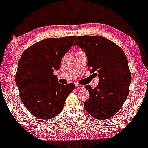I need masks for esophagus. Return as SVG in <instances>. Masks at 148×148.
Returning a JSON list of instances; mask_svg holds the SVG:
<instances>
[{"label": "esophagus", "instance_id": "34e87169", "mask_svg": "<svg viewBox=\"0 0 148 148\" xmlns=\"http://www.w3.org/2000/svg\"><path fill=\"white\" fill-rule=\"evenodd\" d=\"M75 86H76L77 88H84L83 85H81V84H76Z\"/></svg>", "mask_w": 148, "mask_h": 148}]
</instances>
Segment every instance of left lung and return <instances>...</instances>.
<instances>
[{"instance_id":"left-lung-1","label":"left lung","mask_w":148,"mask_h":148,"mask_svg":"<svg viewBox=\"0 0 148 148\" xmlns=\"http://www.w3.org/2000/svg\"><path fill=\"white\" fill-rule=\"evenodd\" d=\"M73 45L86 53L88 70L99 74L96 88L85 86L90 93L85 109L94 118L108 120L120 110L129 93L131 73L127 58L120 46L101 36H78Z\"/></svg>"}]
</instances>
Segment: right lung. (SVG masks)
I'll use <instances>...</instances> for the list:
<instances>
[{"mask_svg":"<svg viewBox=\"0 0 148 148\" xmlns=\"http://www.w3.org/2000/svg\"><path fill=\"white\" fill-rule=\"evenodd\" d=\"M76 37L45 39L29 47L21 56L15 82L23 103L38 119L50 120L60 113L75 88L73 83H59L54 70L60 68Z\"/></svg>","mask_w":148,"mask_h":148,"instance_id":"right-lung-1","label":"right lung"}]
</instances>
